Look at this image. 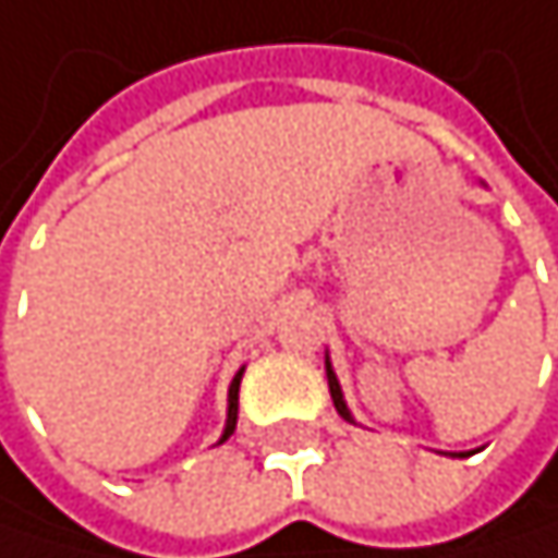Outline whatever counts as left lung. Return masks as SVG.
Returning <instances> with one entry per match:
<instances>
[{
  "label": "left lung",
  "mask_w": 558,
  "mask_h": 558,
  "mask_svg": "<svg viewBox=\"0 0 558 558\" xmlns=\"http://www.w3.org/2000/svg\"><path fill=\"white\" fill-rule=\"evenodd\" d=\"M327 387H330V397H333L337 413H340L343 420H350V423H353V416H350V410H347V403H343V390H340V384H337V374H333L330 361H327ZM460 457H463V453H460Z\"/></svg>",
  "instance_id": "1"
}]
</instances>
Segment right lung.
Listing matches in <instances>:
<instances>
[{"label":"right lung","instance_id":"1","mask_svg":"<svg viewBox=\"0 0 558 558\" xmlns=\"http://www.w3.org/2000/svg\"><path fill=\"white\" fill-rule=\"evenodd\" d=\"M241 374H244V371L234 374L231 390H228V423H225V433H221V440H218V444H225L228 436L234 433V426H238V387H241Z\"/></svg>","mask_w":558,"mask_h":558}]
</instances>
